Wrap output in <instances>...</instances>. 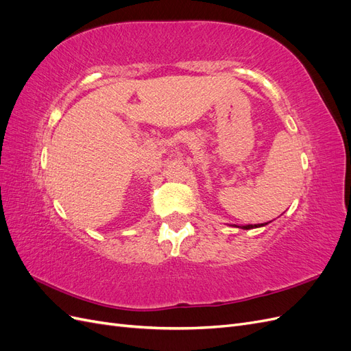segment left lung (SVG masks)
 Returning a JSON list of instances; mask_svg holds the SVG:
<instances>
[{
	"mask_svg": "<svg viewBox=\"0 0 351 351\" xmlns=\"http://www.w3.org/2000/svg\"><path fill=\"white\" fill-rule=\"evenodd\" d=\"M265 224H268V222H265ZM265 224H250V226H244V227H241V228H244V230H250V228H253V227H261V226H265Z\"/></svg>",
	"mask_w": 351,
	"mask_h": 351,
	"instance_id": "8db88e82",
	"label": "left lung"
}]
</instances>
